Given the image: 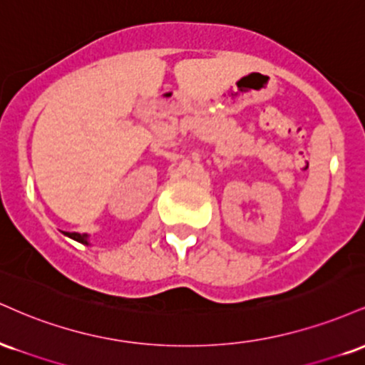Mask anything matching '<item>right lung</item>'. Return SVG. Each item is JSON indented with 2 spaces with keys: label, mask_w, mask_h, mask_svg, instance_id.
Returning a JSON list of instances; mask_svg holds the SVG:
<instances>
[{
  "label": "right lung",
  "mask_w": 365,
  "mask_h": 365,
  "mask_svg": "<svg viewBox=\"0 0 365 365\" xmlns=\"http://www.w3.org/2000/svg\"><path fill=\"white\" fill-rule=\"evenodd\" d=\"M66 235H68L70 238H73V240H77V242H81V244H86V245H89V242H87V237L86 233H83V235H81V233H66Z\"/></svg>",
  "instance_id": "obj_1"
}]
</instances>
